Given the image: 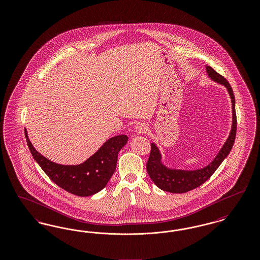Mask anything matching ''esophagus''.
<instances>
[{
	"label": "esophagus",
	"instance_id": "34e87169",
	"mask_svg": "<svg viewBox=\"0 0 260 260\" xmlns=\"http://www.w3.org/2000/svg\"><path fill=\"white\" fill-rule=\"evenodd\" d=\"M135 132H136L137 135H143V134H145L147 132V126H146V124H144V123L139 122V123H137L135 125Z\"/></svg>",
	"mask_w": 260,
	"mask_h": 260
}]
</instances>
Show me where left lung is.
I'll return each instance as SVG.
<instances>
[{
    "label": "left lung",
    "instance_id": "8db88e82",
    "mask_svg": "<svg viewBox=\"0 0 260 260\" xmlns=\"http://www.w3.org/2000/svg\"><path fill=\"white\" fill-rule=\"evenodd\" d=\"M207 75L210 80L225 87L229 93L232 106V124L229 136L225 140L217 155L207 166L197 170H181L168 167L162 161V155L156 143H151V153L146 169L150 178L162 191L170 193H185L205 183L218 169L225 158L229 155L235 141L237 119L235 112V96L233 89L227 80L206 65Z\"/></svg>",
    "mask_w": 260,
    "mask_h": 260
}]
</instances>
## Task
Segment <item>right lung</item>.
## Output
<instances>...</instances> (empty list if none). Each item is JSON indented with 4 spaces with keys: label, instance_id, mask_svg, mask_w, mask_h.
<instances>
[{
    "label": "right lung",
    "instance_id": "1",
    "mask_svg": "<svg viewBox=\"0 0 260 260\" xmlns=\"http://www.w3.org/2000/svg\"><path fill=\"white\" fill-rule=\"evenodd\" d=\"M29 150L42 170L65 191L80 197L94 195L101 191L115 173L118 154L127 142L124 135L113 136L80 165H61L50 161L39 153L31 143L25 128Z\"/></svg>",
    "mask_w": 260,
    "mask_h": 260
}]
</instances>
